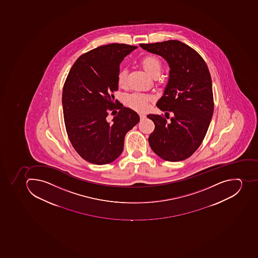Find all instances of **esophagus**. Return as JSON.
Here are the masks:
<instances>
[{
  "label": "esophagus",
  "mask_w": 258,
  "mask_h": 258,
  "mask_svg": "<svg viewBox=\"0 0 258 258\" xmlns=\"http://www.w3.org/2000/svg\"><path fill=\"white\" fill-rule=\"evenodd\" d=\"M139 115H140L141 119H144V118H146V115L145 114H143V113H140Z\"/></svg>",
  "instance_id": "obj_1"
}]
</instances>
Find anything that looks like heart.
Returning a JSON list of instances; mask_svg holds the SVG:
<instances>
[{"instance_id":"b5f03b06","label":"heart","mask_w":258,"mask_h":258,"mask_svg":"<svg viewBox=\"0 0 258 258\" xmlns=\"http://www.w3.org/2000/svg\"><path fill=\"white\" fill-rule=\"evenodd\" d=\"M140 63L148 74L152 77H157L160 74L162 63L156 56L148 55L142 58ZM128 72L124 69H120L117 74V84L119 87H124L127 81ZM151 98L142 94H133L126 98V102L131 108L136 111H145L149 107Z\"/></svg>"}]
</instances>
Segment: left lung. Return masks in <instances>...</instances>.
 <instances>
[{"instance_id": "left-lung-1", "label": "left lung", "mask_w": 258, "mask_h": 258, "mask_svg": "<svg viewBox=\"0 0 258 258\" xmlns=\"http://www.w3.org/2000/svg\"><path fill=\"white\" fill-rule=\"evenodd\" d=\"M140 46L164 58L170 69L168 84L156 106L161 111L173 112V117L167 123L160 115H147L155 123L148 139L150 147L167 161L185 160L201 145L213 117L209 69L195 49L181 41L170 40Z\"/></svg>"}]
</instances>
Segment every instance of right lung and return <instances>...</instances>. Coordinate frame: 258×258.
<instances>
[{
  "label": "right lung",
  "instance_id": "obj_1",
  "mask_svg": "<svg viewBox=\"0 0 258 258\" xmlns=\"http://www.w3.org/2000/svg\"><path fill=\"white\" fill-rule=\"evenodd\" d=\"M135 49L118 43L97 47L77 58L64 83L62 110L69 140L92 164L117 159L126 134L140 119L132 109L122 107L111 123L107 120V111L115 107L113 93L118 90L119 64Z\"/></svg>",
  "mask_w": 258,
  "mask_h": 258
}]
</instances>
